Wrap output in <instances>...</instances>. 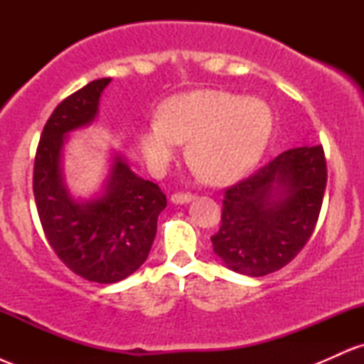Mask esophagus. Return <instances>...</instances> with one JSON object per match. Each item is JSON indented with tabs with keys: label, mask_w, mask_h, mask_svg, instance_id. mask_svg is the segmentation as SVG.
<instances>
[{
	"label": "esophagus",
	"mask_w": 364,
	"mask_h": 364,
	"mask_svg": "<svg viewBox=\"0 0 364 364\" xmlns=\"http://www.w3.org/2000/svg\"><path fill=\"white\" fill-rule=\"evenodd\" d=\"M191 200H195L193 193H174L171 196V202L178 203V205H183V203H190Z\"/></svg>",
	"instance_id": "obj_1"
}]
</instances>
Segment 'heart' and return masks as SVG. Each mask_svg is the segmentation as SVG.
Wrapping results in <instances>:
<instances>
[{"instance_id":"obj_1","label":"heart","mask_w":364,"mask_h":364,"mask_svg":"<svg viewBox=\"0 0 364 364\" xmlns=\"http://www.w3.org/2000/svg\"><path fill=\"white\" fill-rule=\"evenodd\" d=\"M272 111L260 99L224 90H195L162 102L159 119L144 124L139 144L154 173L174 161L183 141L207 181H235L253 168L272 135Z\"/></svg>"}]
</instances>
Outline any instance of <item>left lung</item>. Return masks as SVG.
Instances as JSON below:
<instances>
[{
	"label": "left lung",
	"instance_id": "1",
	"mask_svg": "<svg viewBox=\"0 0 364 364\" xmlns=\"http://www.w3.org/2000/svg\"><path fill=\"white\" fill-rule=\"evenodd\" d=\"M325 186L321 145L282 152L225 190L223 224L210 237L215 255L229 269L250 277L282 269L310 240Z\"/></svg>",
	"mask_w": 364,
	"mask_h": 364
}]
</instances>
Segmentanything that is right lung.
<instances>
[{"mask_svg":"<svg viewBox=\"0 0 364 364\" xmlns=\"http://www.w3.org/2000/svg\"><path fill=\"white\" fill-rule=\"evenodd\" d=\"M111 78H99L66 97L48 119L34 162V196L44 235L60 260L90 282L127 279L147 260L157 217L168 202L156 183L136 176L114 152L99 193L75 198L61 159L70 133L94 123Z\"/></svg>","mask_w":364,"mask_h":364,"instance_id":"obj_1","label":"right lung"}]
</instances>
